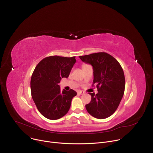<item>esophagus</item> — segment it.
Wrapping results in <instances>:
<instances>
[{"instance_id": "34e87169", "label": "esophagus", "mask_w": 153, "mask_h": 153, "mask_svg": "<svg viewBox=\"0 0 153 153\" xmlns=\"http://www.w3.org/2000/svg\"><path fill=\"white\" fill-rule=\"evenodd\" d=\"M77 94H79V95H83V94H85V92L80 91H78V92H77Z\"/></svg>"}]
</instances>
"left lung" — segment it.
I'll return each instance as SVG.
<instances>
[{"mask_svg": "<svg viewBox=\"0 0 153 153\" xmlns=\"http://www.w3.org/2000/svg\"><path fill=\"white\" fill-rule=\"evenodd\" d=\"M83 62L93 67V84L98 93H89L91 101L85 105L87 111L92 117L103 119L111 116L117 109L123 97L125 79L123 69L118 61L110 54L100 52L80 56Z\"/></svg>", "mask_w": 153, "mask_h": 153, "instance_id": "obj_1", "label": "left lung"}]
</instances>
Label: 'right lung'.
<instances>
[{"label": "right lung", "mask_w": 153, "mask_h": 153, "mask_svg": "<svg viewBox=\"0 0 153 153\" xmlns=\"http://www.w3.org/2000/svg\"><path fill=\"white\" fill-rule=\"evenodd\" d=\"M76 62V56H51L36 66L31 78V94L38 111L45 118L57 120L68 112L77 92L72 89L61 91L58 84L61 78L68 77Z\"/></svg>", "instance_id": "right-lung-1"}]
</instances>
